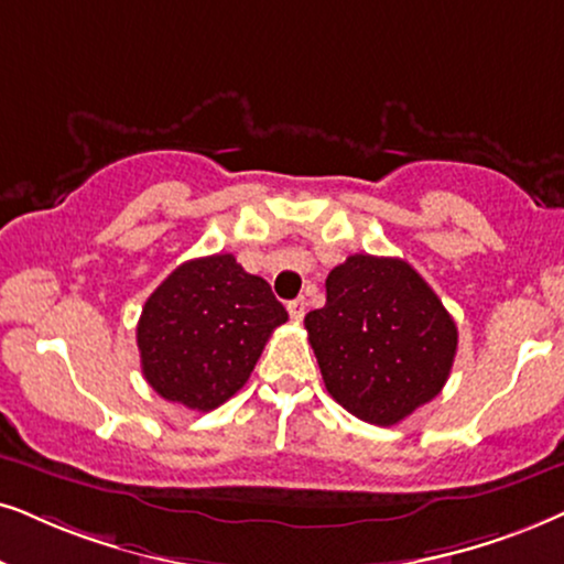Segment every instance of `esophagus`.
<instances>
[{
	"mask_svg": "<svg viewBox=\"0 0 564 564\" xmlns=\"http://www.w3.org/2000/svg\"><path fill=\"white\" fill-rule=\"evenodd\" d=\"M286 310H289V315H291V319H294V323H302L306 302H304V299H294V302L286 304Z\"/></svg>",
	"mask_w": 564,
	"mask_h": 564,
	"instance_id": "34e87169",
	"label": "esophagus"
}]
</instances>
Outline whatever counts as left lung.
Wrapping results in <instances>:
<instances>
[{"instance_id": "obj_1", "label": "left lung", "mask_w": 564, "mask_h": 564, "mask_svg": "<svg viewBox=\"0 0 564 564\" xmlns=\"http://www.w3.org/2000/svg\"><path fill=\"white\" fill-rule=\"evenodd\" d=\"M304 327L325 388L361 422L393 426L451 377L458 327L405 260L351 254L325 281Z\"/></svg>"}]
</instances>
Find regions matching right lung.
I'll return each mask as SVG.
<instances>
[{
  "label": "right lung",
  "mask_w": 564,
  "mask_h": 564,
  "mask_svg": "<svg viewBox=\"0 0 564 564\" xmlns=\"http://www.w3.org/2000/svg\"><path fill=\"white\" fill-rule=\"evenodd\" d=\"M286 319L265 278L247 273L234 254L189 260L142 306V375L166 401L213 411L245 388L270 333Z\"/></svg>",
  "instance_id": "obj_1"
}]
</instances>
